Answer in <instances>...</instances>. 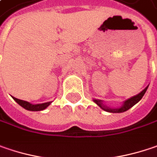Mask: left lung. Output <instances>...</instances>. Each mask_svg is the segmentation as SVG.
I'll use <instances>...</instances> for the list:
<instances>
[{
    "label": "left lung",
    "mask_w": 157,
    "mask_h": 157,
    "mask_svg": "<svg viewBox=\"0 0 157 157\" xmlns=\"http://www.w3.org/2000/svg\"><path fill=\"white\" fill-rule=\"evenodd\" d=\"M147 87H148V86L146 87L145 89H143V90L141 91L140 94H138L136 95H134V96H132V97H131V98L125 100V101L123 102V104L121 105V107H119V108H109V107H108V106L105 105V104L103 103V101L98 100V99H94L93 101H94L101 109L105 110L107 112H110V113H122V112H124V111L128 110V109H131L132 106H134L137 102H139V101H140V99L142 98L143 95L145 94L146 91L147 89Z\"/></svg>",
    "instance_id": "obj_1"
}]
</instances>
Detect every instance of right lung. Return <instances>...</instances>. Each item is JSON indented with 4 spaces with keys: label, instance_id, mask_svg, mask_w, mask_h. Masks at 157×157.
<instances>
[{
    "label": "right lung",
    "instance_id": "add662e5",
    "mask_svg": "<svg viewBox=\"0 0 157 157\" xmlns=\"http://www.w3.org/2000/svg\"><path fill=\"white\" fill-rule=\"evenodd\" d=\"M13 99L19 104L20 106H22L24 109L30 110V111H40V110H43L46 108H48V106L51 104L52 101H48V102H45V103H39V104H32L28 101H23V100H19L17 98H15L13 97Z\"/></svg>",
    "mask_w": 157,
    "mask_h": 157
}]
</instances>
